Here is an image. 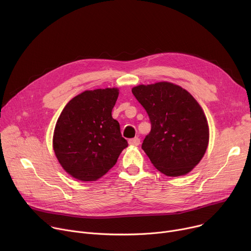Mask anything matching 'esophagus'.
Listing matches in <instances>:
<instances>
[{
	"instance_id": "obj_1",
	"label": "esophagus",
	"mask_w": 251,
	"mask_h": 251,
	"mask_svg": "<svg viewBox=\"0 0 251 251\" xmlns=\"http://www.w3.org/2000/svg\"><path fill=\"white\" fill-rule=\"evenodd\" d=\"M129 144L130 145H134V146H138L140 144V139L138 137H134L132 139H129Z\"/></svg>"
}]
</instances>
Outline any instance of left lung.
I'll use <instances>...</instances> for the list:
<instances>
[{"mask_svg": "<svg viewBox=\"0 0 251 251\" xmlns=\"http://www.w3.org/2000/svg\"><path fill=\"white\" fill-rule=\"evenodd\" d=\"M132 94L151 123L141 147L154 168L169 176L190 173L204 156L209 142L201 106L186 90L166 81L137 86Z\"/></svg>", "mask_w": 251, "mask_h": 251, "instance_id": "left-lung-1", "label": "left lung"}]
</instances>
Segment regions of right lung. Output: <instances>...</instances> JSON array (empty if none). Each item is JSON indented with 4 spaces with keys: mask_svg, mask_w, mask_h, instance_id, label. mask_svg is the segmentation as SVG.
Instances as JSON below:
<instances>
[{
    "mask_svg": "<svg viewBox=\"0 0 251 251\" xmlns=\"http://www.w3.org/2000/svg\"><path fill=\"white\" fill-rule=\"evenodd\" d=\"M117 89L86 91L66 104L56 122L53 149L64 171L82 181L97 180L116 164L128 142L112 110Z\"/></svg>",
    "mask_w": 251,
    "mask_h": 251,
    "instance_id": "obj_1",
    "label": "right lung"
}]
</instances>
